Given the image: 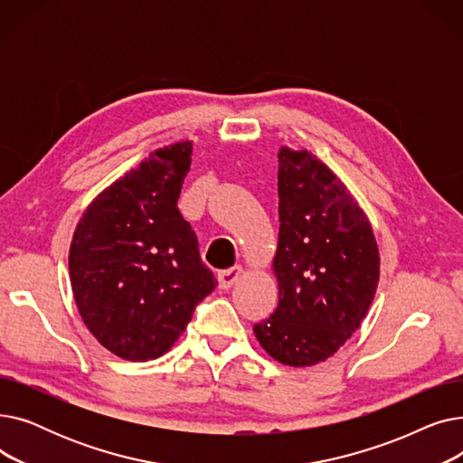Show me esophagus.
Wrapping results in <instances>:
<instances>
[{"label": "esophagus", "mask_w": 463, "mask_h": 463, "mask_svg": "<svg viewBox=\"0 0 463 463\" xmlns=\"http://www.w3.org/2000/svg\"><path fill=\"white\" fill-rule=\"evenodd\" d=\"M241 274V266H232V269H227V270H222L217 274V281H219V287L222 288H229L231 285H234L238 281Z\"/></svg>", "instance_id": "obj_1"}]
</instances>
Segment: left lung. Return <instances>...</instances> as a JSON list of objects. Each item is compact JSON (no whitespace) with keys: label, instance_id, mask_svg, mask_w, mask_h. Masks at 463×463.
Here are the masks:
<instances>
[{"label":"left lung","instance_id":"left-lung-1","mask_svg":"<svg viewBox=\"0 0 463 463\" xmlns=\"http://www.w3.org/2000/svg\"><path fill=\"white\" fill-rule=\"evenodd\" d=\"M278 157L279 302L253 332L272 358L304 368L332 356L366 317L379 250L366 213L323 161L287 146Z\"/></svg>","mask_w":463,"mask_h":463}]
</instances>
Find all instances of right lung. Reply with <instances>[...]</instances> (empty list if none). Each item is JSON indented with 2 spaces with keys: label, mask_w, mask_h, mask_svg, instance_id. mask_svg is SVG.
<instances>
[{
  "label": "right lung",
  "mask_w": 463,
  "mask_h": 463,
  "mask_svg": "<svg viewBox=\"0 0 463 463\" xmlns=\"http://www.w3.org/2000/svg\"><path fill=\"white\" fill-rule=\"evenodd\" d=\"M193 142L150 154L86 208L69 276L88 330L116 356L146 362L175 345L217 281L178 210Z\"/></svg>",
  "instance_id": "right-lung-1"
}]
</instances>
